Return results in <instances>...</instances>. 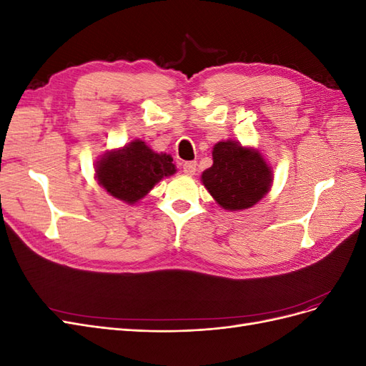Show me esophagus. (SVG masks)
Instances as JSON below:
<instances>
[{"instance_id":"34e87169","label":"esophagus","mask_w":366,"mask_h":366,"mask_svg":"<svg viewBox=\"0 0 366 366\" xmlns=\"http://www.w3.org/2000/svg\"><path fill=\"white\" fill-rule=\"evenodd\" d=\"M197 171V163L195 162H184L183 163V172L187 175H194Z\"/></svg>"}]
</instances>
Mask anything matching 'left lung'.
<instances>
[{
	"label": "left lung",
	"instance_id": "left-lung-1",
	"mask_svg": "<svg viewBox=\"0 0 366 366\" xmlns=\"http://www.w3.org/2000/svg\"><path fill=\"white\" fill-rule=\"evenodd\" d=\"M212 157L214 164L202 174V182L223 209H249L270 191L273 172L259 151L226 140L214 147Z\"/></svg>",
	"mask_w": 366,
	"mask_h": 366
}]
</instances>
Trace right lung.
I'll use <instances>...</instances> for the list:
<instances>
[{"mask_svg": "<svg viewBox=\"0 0 366 366\" xmlns=\"http://www.w3.org/2000/svg\"><path fill=\"white\" fill-rule=\"evenodd\" d=\"M172 157L154 152L145 142L132 140L120 149L105 152L96 163V179L117 200L137 203L163 177L175 172Z\"/></svg>", "mask_w": 366, "mask_h": 366, "instance_id": "1", "label": "right lung"}]
</instances>
